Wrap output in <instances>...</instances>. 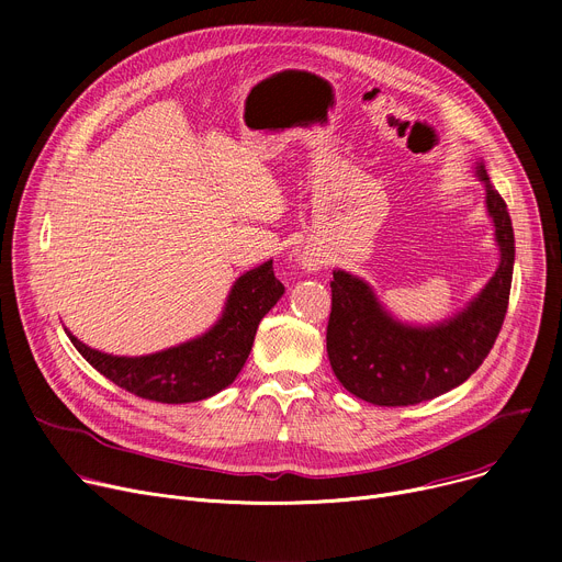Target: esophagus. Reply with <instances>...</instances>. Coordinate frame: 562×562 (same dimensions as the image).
I'll return each mask as SVG.
<instances>
[{"label":"esophagus","mask_w":562,"mask_h":562,"mask_svg":"<svg viewBox=\"0 0 562 562\" xmlns=\"http://www.w3.org/2000/svg\"><path fill=\"white\" fill-rule=\"evenodd\" d=\"M318 257H314V255H307V257H303V266L307 271H318Z\"/></svg>","instance_id":"obj_1"}]
</instances>
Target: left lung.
Segmentation results:
<instances>
[{
  "instance_id": "1",
  "label": "left lung",
  "mask_w": 562,
  "mask_h": 562,
  "mask_svg": "<svg viewBox=\"0 0 562 562\" xmlns=\"http://www.w3.org/2000/svg\"><path fill=\"white\" fill-rule=\"evenodd\" d=\"M476 175L485 184L498 266L460 312L432 326L403 323L382 307L369 282L333 271L328 358L352 396L385 407L430 401L462 385L492 350L510 299L515 232L508 206L492 187L483 161H476Z\"/></svg>"
}]
</instances>
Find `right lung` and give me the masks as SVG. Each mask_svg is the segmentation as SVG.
I'll return each instance as SVG.
<instances>
[{"instance_id":"right-lung-1","label":"right lung","mask_w":562,"mask_h":562,"mask_svg":"<svg viewBox=\"0 0 562 562\" xmlns=\"http://www.w3.org/2000/svg\"><path fill=\"white\" fill-rule=\"evenodd\" d=\"M282 293L273 259L263 261L232 284L223 314L210 330L150 356H109L79 341L68 328L66 333L88 364L130 394L157 403H195L232 385L250 356L259 321Z\"/></svg>"}]
</instances>
